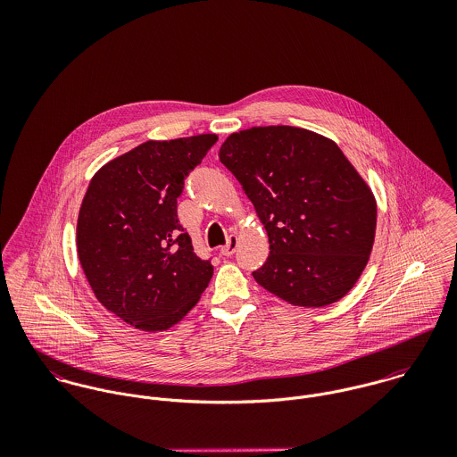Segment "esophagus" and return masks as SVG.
<instances>
[{
    "instance_id": "1",
    "label": "esophagus",
    "mask_w": 457,
    "mask_h": 457,
    "mask_svg": "<svg viewBox=\"0 0 457 457\" xmlns=\"http://www.w3.org/2000/svg\"><path fill=\"white\" fill-rule=\"evenodd\" d=\"M237 245H239V239H237V236H230V237H228V243H227L225 246H221L220 253H221L223 257H230V255H234V253H236V250H237Z\"/></svg>"
}]
</instances>
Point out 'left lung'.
Masks as SVG:
<instances>
[{"mask_svg": "<svg viewBox=\"0 0 457 457\" xmlns=\"http://www.w3.org/2000/svg\"><path fill=\"white\" fill-rule=\"evenodd\" d=\"M218 156L269 237L255 281L294 306L345 297L373 250L377 198L337 144L297 127H253L230 133Z\"/></svg>", "mask_w": 457, "mask_h": 457, "instance_id": "8db88e82", "label": "left lung"}]
</instances>
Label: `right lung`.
<instances>
[{
	"instance_id": "1",
	"label": "right lung",
	"mask_w": 457,
	"mask_h": 457,
	"mask_svg": "<svg viewBox=\"0 0 457 457\" xmlns=\"http://www.w3.org/2000/svg\"><path fill=\"white\" fill-rule=\"evenodd\" d=\"M216 133L147 140L107 162L77 218V255L98 303L145 332L179 324L212 278L178 220L185 178Z\"/></svg>"
}]
</instances>
